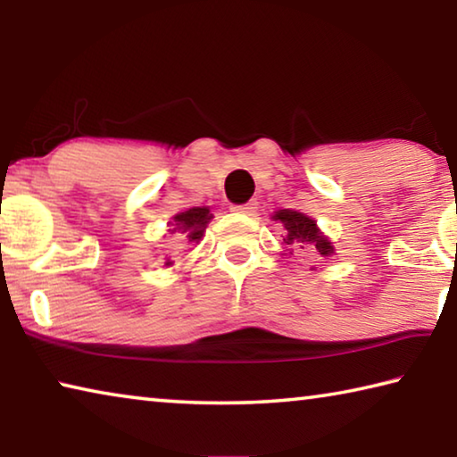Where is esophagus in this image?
Listing matches in <instances>:
<instances>
[{
    "instance_id": "esophagus-1",
    "label": "esophagus",
    "mask_w": 457,
    "mask_h": 457,
    "mask_svg": "<svg viewBox=\"0 0 457 457\" xmlns=\"http://www.w3.org/2000/svg\"><path fill=\"white\" fill-rule=\"evenodd\" d=\"M234 212L237 213H245V215H253L258 212V201H247L244 205H236Z\"/></svg>"
}]
</instances>
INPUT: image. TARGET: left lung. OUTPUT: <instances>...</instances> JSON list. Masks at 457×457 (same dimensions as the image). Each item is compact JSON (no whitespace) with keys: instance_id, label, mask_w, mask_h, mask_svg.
Here are the masks:
<instances>
[{"instance_id":"obj_1","label":"left lung","mask_w":457,"mask_h":457,"mask_svg":"<svg viewBox=\"0 0 457 457\" xmlns=\"http://www.w3.org/2000/svg\"><path fill=\"white\" fill-rule=\"evenodd\" d=\"M272 220L280 221L286 229L282 236V256H292L296 250L319 253L320 258L335 256V245H332L330 237L324 236L320 228L316 226V220L308 218L306 213L296 210H278L272 213Z\"/></svg>"}]
</instances>
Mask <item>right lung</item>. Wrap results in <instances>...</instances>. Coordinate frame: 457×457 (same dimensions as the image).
<instances>
[{
    "label": "right lung",
    "mask_w": 457,
    "mask_h": 457,
    "mask_svg": "<svg viewBox=\"0 0 457 457\" xmlns=\"http://www.w3.org/2000/svg\"><path fill=\"white\" fill-rule=\"evenodd\" d=\"M212 218L213 213H210V207H189V210L175 213L173 220L167 223L169 234L181 236V242L185 244H199ZM171 266L173 262L167 260L165 268Z\"/></svg>",
    "instance_id": "add662e5"
}]
</instances>
